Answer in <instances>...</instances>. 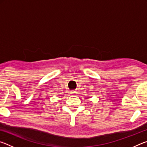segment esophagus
<instances>
[{"instance_id":"1","label":"esophagus","mask_w":147,"mask_h":147,"mask_svg":"<svg viewBox=\"0 0 147 147\" xmlns=\"http://www.w3.org/2000/svg\"><path fill=\"white\" fill-rule=\"evenodd\" d=\"M71 94H74V93H75V92H74V91H73H73H71Z\"/></svg>"}]
</instances>
